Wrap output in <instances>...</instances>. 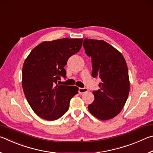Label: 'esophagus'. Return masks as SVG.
<instances>
[{
	"instance_id": "esophagus-1",
	"label": "esophagus",
	"mask_w": 153,
	"mask_h": 153,
	"mask_svg": "<svg viewBox=\"0 0 153 153\" xmlns=\"http://www.w3.org/2000/svg\"><path fill=\"white\" fill-rule=\"evenodd\" d=\"M88 91V90L86 88H79L78 90L79 94H84V93L87 92Z\"/></svg>"
}]
</instances>
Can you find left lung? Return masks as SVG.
Returning <instances> with one entry per match:
<instances>
[{
    "mask_svg": "<svg viewBox=\"0 0 153 153\" xmlns=\"http://www.w3.org/2000/svg\"><path fill=\"white\" fill-rule=\"evenodd\" d=\"M83 46L92 59V76L100 78V89L93 91L94 100L88 108L101 120L115 117L122 110L129 92L128 69L120 52L104 40L88 39Z\"/></svg>",
    "mask_w": 153,
    "mask_h": 153,
    "instance_id": "left-lung-1",
    "label": "left lung"
}]
</instances>
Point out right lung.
<instances>
[{"mask_svg":"<svg viewBox=\"0 0 153 153\" xmlns=\"http://www.w3.org/2000/svg\"><path fill=\"white\" fill-rule=\"evenodd\" d=\"M83 39L63 38L44 42L31 51L22 69L24 94L34 113L46 120L62 117L69 109L71 98L78 93L76 86L57 84L65 77L64 67L69 58L78 53Z\"/></svg>","mask_w":153,"mask_h":153,"instance_id":"right-lung-1","label":"right lung"}]
</instances>
